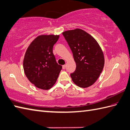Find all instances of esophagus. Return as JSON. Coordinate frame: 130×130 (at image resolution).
<instances>
[{
	"instance_id": "esophagus-1",
	"label": "esophagus",
	"mask_w": 130,
	"mask_h": 130,
	"mask_svg": "<svg viewBox=\"0 0 130 130\" xmlns=\"http://www.w3.org/2000/svg\"><path fill=\"white\" fill-rule=\"evenodd\" d=\"M62 68H63V70H64V69L66 68V65H63V66H62Z\"/></svg>"
}]
</instances>
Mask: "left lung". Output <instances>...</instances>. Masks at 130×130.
I'll return each mask as SVG.
<instances>
[{"mask_svg":"<svg viewBox=\"0 0 130 130\" xmlns=\"http://www.w3.org/2000/svg\"><path fill=\"white\" fill-rule=\"evenodd\" d=\"M62 34L76 64V70L71 73L72 79L80 87H89L96 81L104 66L101 48L93 37L80 29L65 31Z\"/></svg>","mask_w":130,"mask_h":130,"instance_id":"obj_1","label":"left lung"}]
</instances>
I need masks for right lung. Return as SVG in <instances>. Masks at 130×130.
<instances>
[{
	"label": "right lung",
	"instance_id": "right-lung-1",
	"mask_svg": "<svg viewBox=\"0 0 130 130\" xmlns=\"http://www.w3.org/2000/svg\"><path fill=\"white\" fill-rule=\"evenodd\" d=\"M59 36L42 35L30 43L23 60L24 73L37 87L49 89L55 84L62 66L56 62L53 53L54 44Z\"/></svg>",
	"mask_w": 130,
	"mask_h": 130
}]
</instances>
